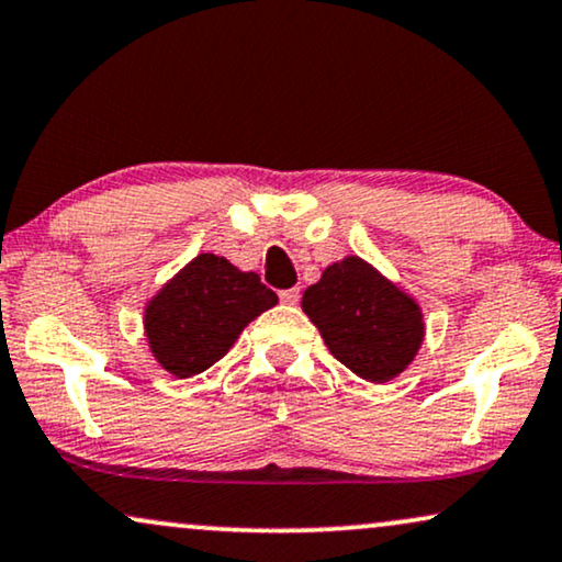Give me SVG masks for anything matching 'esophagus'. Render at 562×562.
Here are the masks:
<instances>
[{
  "label": "esophagus",
  "instance_id": "34e87169",
  "mask_svg": "<svg viewBox=\"0 0 562 562\" xmlns=\"http://www.w3.org/2000/svg\"><path fill=\"white\" fill-rule=\"evenodd\" d=\"M280 301L288 303V305H295L297 301H301V288H288V290H282Z\"/></svg>",
  "mask_w": 562,
  "mask_h": 562
}]
</instances>
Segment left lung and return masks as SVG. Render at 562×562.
Masks as SVG:
<instances>
[{
	"mask_svg": "<svg viewBox=\"0 0 562 562\" xmlns=\"http://www.w3.org/2000/svg\"><path fill=\"white\" fill-rule=\"evenodd\" d=\"M303 311L334 358L375 383L402 373L423 342L417 303L358 257L326 267L305 290Z\"/></svg>",
	"mask_w": 562,
	"mask_h": 562,
	"instance_id": "8db88e82",
	"label": "left lung"
}]
</instances>
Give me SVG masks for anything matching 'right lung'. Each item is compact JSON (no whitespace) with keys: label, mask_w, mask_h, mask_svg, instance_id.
Masks as SVG:
<instances>
[{"label":"right lung","mask_w":562,"mask_h":562,"mask_svg":"<svg viewBox=\"0 0 562 562\" xmlns=\"http://www.w3.org/2000/svg\"><path fill=\"white\" fill-rule=\"evenodd\" d=\"M277 303L259 274L240 272L228 259L199 254L145 311L155 360L179 379L215 366L244 326Z\"/></svg>","instance_id":"1"}]
</instances>
